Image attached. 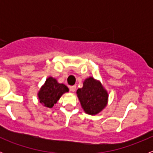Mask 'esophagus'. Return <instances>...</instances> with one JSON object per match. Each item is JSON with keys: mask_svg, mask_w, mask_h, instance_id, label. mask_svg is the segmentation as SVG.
<instances>
[{"mask_svg": "<svg viewBox=\"0 0 153 153\" xmlns=\"http://www.w3.org/2000/svg\"><path fill=\"white\" fill-rule=\"evenodd\" d=\"M70 91L75 92V91H76V86H70Z\"/></svg>", "mask_w": 153, "mask_h": 153, "instance_id": "obj_1", "label": "esophagus"}]
</instances>
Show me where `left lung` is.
Masks as SVG:
<instances>
[{
  "mask_svg": "<svg viewBox=\"0 0 153 153\" xmlns=\"http://www.w3.org/2000/svg\"><path fill=\"white\" fill-rule=\"evenodd\" d=\"M77 97L84 112L89 115H97L106 107L108 102V93L100 81L93 76L83 81L82 88L76 90Z\"/></svg>",
  "mask_w": 153,
  "mask_h": 153,
  "instance_id": "1",
  "label": "left lung"
}]
</instances>
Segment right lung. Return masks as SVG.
<instances>
[{"mask_svg": "<svg viewBox=\"0 0 153 153\" xmlns=\"http://www.w3.org/2000/svg\"><path fill=\"white\" fill-rule=\"evenodd\" d=\"M69 92L66 85L59 83L55 78L50 76L46 79L37 93L40 103L47 108H52L63 93Z\"/></svg>", "mask_w": 153, "mask_h": 153, "instance_id": "right-lung-1", "label": "right lung"}]
</instances>
